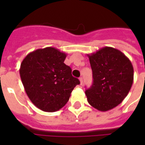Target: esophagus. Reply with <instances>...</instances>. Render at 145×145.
<instances>
[{
  "mask_svg": "<svg viewBox=\"0 0 145 145\" xmlns=\"http://www.w3.org/2000/svg\"><path fill=\"white\" fill-rule=\"evenodd\" d=\"M80 85H82L83 84V83H84V81H83V78L82 77H80Z\"/></svg>",
  "mask_w": 145,
  "mask_h": 145,
  "instance_id": "34e87169",
  "label": "esophagus"
}]
</instances>
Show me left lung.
Segmentation results:
<instances>
[{"label": "left lung", "mask_w": 145, "mask_h": 145, "mask_svg": "<svg viewBox=\"0 0 145 145\" xmlns=\"http://www.w3.org/2000/svg\"><path fill=\"white\" fill-rule=\"evenodd\" d=\"M93 83L85 92L89 104L100 111L117 107L128 95L134 70L130 60L120 50L105 46L88 55Z\"/></svg>", "instance_id": "left-lung-1"}]
</instances>
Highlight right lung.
I'll list each match as a JSON object with an SVG mask.
<instances>
[{
	"label": "right lung",
	"instance_id": "obj_1",
	"mask_svg": "<svg viewBox=\"0 0 145 145\" xmlns=\"http://www.w3.org/2000/svg\"><path fill=\"white\" fill-rule=\"evenodd\" d=\"M65 52L54 47L38 49L22 61L19 74L25 93L37 108L55 112L63 108L80 80L64 61Z\"/></svg>",
	"mask_w": 145,
	"mask_h": 145
}]
</instances>
